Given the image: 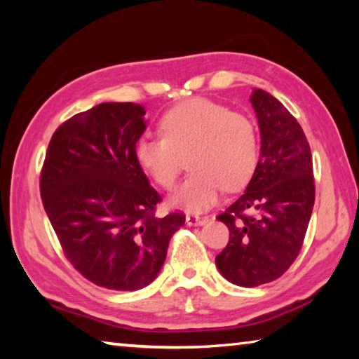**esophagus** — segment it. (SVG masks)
<instances>
[{
    "label": "esophagus",
    "mask_w": 359,
    "mask_h": 359,
    "mask_svg": "<svg viewBox=\"0 0 359 359\" xmlns=\"http://www.w3.org/2000/svg\"><path fill=\"white\" fill-rule=\"evenodd\" d=\"M185 223L188 226H199V224L204 223V218H199L198 215H193V214H188L185 217Z\"/></svg>",
    "instance_id": "obj_1"
}]
</instances>
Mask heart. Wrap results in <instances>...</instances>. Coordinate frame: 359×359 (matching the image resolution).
<instances>
[{"mask_svg": "<svg viewBox=\"0 0 359 359\" xmlns=\"http://www.w3.org/2000/svg\"><path fill=\"white\" fill-rule=\"evenodd\" d=\"M163 137L144 136L135 145L139 165L158 185L172 188L184 169L190 177L171 196L187 212L214 205L224 188L241 190L257 169L259 147L253 120L220 102L194 98L180 102L160 120Z\"/></svg>", "mask_w": 359, "mask_h": 359, "instance_id": "1", "label": "heart"}]
</instances>
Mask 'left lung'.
I'll list each match as a JSON object with an SVG mask.
<instances>
[{"mask_svg": "<svg viewBox=\"0 0 359 359\" xmlns=\"http://www.w3.org/2000/svg\"><path fill=\"white\" fill-rule=\"evenodd\" d=\"M261 136L245 191L218 215L229 242L215 264L228 282L252 288L276 280L302 247L315 203L312 155L297 120L261 88L250 95Z\"/></svg>", "mask_w": 359, "mask_h": 359, "instance_id": "left-lung-1", "label": "left lung"}]
</instances>
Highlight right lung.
Wrapping results in <instances>:
<instances>
[{"instance_id":"1","label":"right lung","mask_w":359,"mask_h":359,"mask_svg":"<svg viewBox=\"0 0 359 359\" xmlns=\"http://www.w3.org/2000/svg\"><path fill=\"white\" fill-rule=\"evenodd\" d=\"M135 102H101L53 133L41 198L66 258L98 287L136 291L165 264L185 215L155 217L160 194L135 156L147 128Z\"/></svg>"}]
</instances>
